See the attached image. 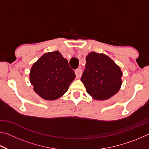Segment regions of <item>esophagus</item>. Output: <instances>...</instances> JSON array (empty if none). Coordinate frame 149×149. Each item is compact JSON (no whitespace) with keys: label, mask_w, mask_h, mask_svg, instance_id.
<instances>
[{"label":"esophagus","mask_w":149,"mask_h":149,"mask_svg":"<svg viewBox=\"0 0 149 149\" xmlns=\"http://www.w3.org/2000/svg\"><path fill=\"white\" fill-rule=\"evenodd\" d=\"M75 75H76L77 78H80L81 75L82 71H81V70L80 68H79V69H77V70H75Z\"/></svg>","instance_id":"obj_1"}]
</instances>
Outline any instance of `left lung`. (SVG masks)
Wrapping results in <instances>:
<instances>
[{
	"label": "left lung",
	"instance_id": "8db88e82",
	"mask_svg": "<svg viewBox=\"0 0 149 149\" xmlns=\"http://www.w3.org/2000/svg\"><path fill=\"white\" fill-rule=\"evenodd\" d=\"M122 74L119 65L107 55L91 52L86 57L81 81L93 99L105 100L120 91Z\"/></svg>",
	"mask_w": 149,
	"mask_h": 149
}]
</instances>
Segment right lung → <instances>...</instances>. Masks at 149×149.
<instances>
[{
  "mask_svg": "<svg viewBox=\"0 0 149 149\" xmlns=\"http://www.w3.org/2000/svg\"><path fill=\"white\" fill-rule=\"evenodd\" d=\"M75 77V72L58 51L42 55L33 64L29 73V81L34 91L47 100L62 97Z\"/></svg>",
  "mask_w": 149,
  "mask_h": 149,
  "instance_id": "add662e5",
  "label": "right lung"
}]
</instances>
